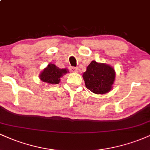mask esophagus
<instances>
[{
  "label": "esophagus",
  "instance_id": "obj_1",
  "mask_svg": "<svg viewBox=\"0 0 150 150\" xmlns=\"http://www.w3.org/2000/svg\"><path fill=\"white\" fill-rule=\"evenodd\" d=\"M78 70V68H75V67H70V70L72 73H77Z\"/></svg>",
  "mask_w": 150,
  "mask_h": 150
}]
</instances>
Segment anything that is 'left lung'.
<instances>
[{"label":"left lung","instance_id":"8db88e82","mask_svg":"<svg viewBox=\"0 0 150 150\" xmlns=\"http://www.w3.org/2000/svg\"><path fill=\"white\" fill-rule=\"evenodd\" d=\"M116 73L111 66L106 63L92 61L83 73L86 87L94 94H103L112 89Z\"/></svg>","mask_w":150,"mask_h":150}]
</instances>
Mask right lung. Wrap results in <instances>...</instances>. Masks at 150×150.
<instances>
[{
    "label": "right lung",
    "instance_id": "add662e5",
    "mask_svg": "<svg viewBox=\"0 0 150 150\" xmlns=\"http://www.w3.org/2000/svg\"><path fill=\"white\" fill-rule=\"evenodd\" d=\"M68 73L66 68L61 69L56 65L49 63L48 66L40 73L39 77L43 82L49 84H58L61 81V77Z\"/></svg>",
    "mask_w": 150,
    "mask_h": 150
}]
</instances>
